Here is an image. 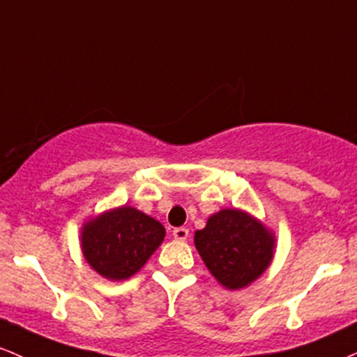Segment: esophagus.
Wrapping results in <instances>:
<instances>
[{
    "mask_svg": "<svg viewBox=\"0 0 357 357\" xmlns=\"http://www.w3.org/2000/svg\"><path fill=\"white\" fill-rule=\"evenodd\" d=\"M174 238L178 239V241H185V239L189 238V229H187V227H175Z\"/></svg>",
    "mask_w": 357,
    "mask_h": 357,
    "instance_id": "34e87169",
    "label": "esophagus"
}]
</instances>
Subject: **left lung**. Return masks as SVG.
<instances>
[{
  "label": "left lung",
  "mask_w": 357,
  "mask_h": 357,
  "mask_svg": "<svg viewBox=\"0 0 357 357\" xmlns=\"http://www.w3.org/2000/svg\"><path fill=\"white\" fill-rule=\"evenodd\" d=\"M195 248L211 275L229 290H239L259 278L270 266L275 234L241 209H222L195 232Z\"/></svg>",
  "instance_id": "obj_1"
}]
</instances>
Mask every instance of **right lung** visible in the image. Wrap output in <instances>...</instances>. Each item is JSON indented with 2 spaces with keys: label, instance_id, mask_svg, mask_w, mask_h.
Returning <instances> with one entry per match:
<instances>
[{
  "label": "right lung",
  "instance_id": "right-lung-1",
  "mask_svg": "<svg viewBox=\"0 0 357 357\" xmlns=\"http://www.w3.org/2000/svg\"><path fill=\"white\" fill-rule=\"evenodd\" d=\"M165 238L157 219L130 206L106 211L82 226L81 246L94 271L113 282L139 271Z\"/></svg>",
  "mask_w": 357,
  "mask_h": 357
}]
</instances>
